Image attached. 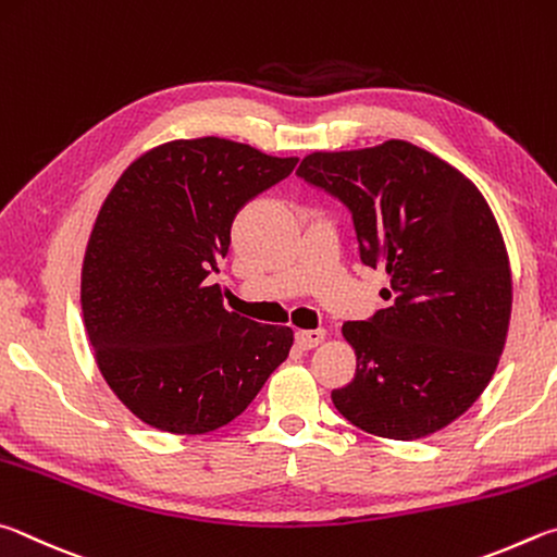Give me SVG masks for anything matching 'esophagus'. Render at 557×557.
<instances>
[{
	"instance_id": "obj_1",
	"label": "esophagus",
	"mask_w": 557,
	"mask_h": 557,
	"mask_svg": "<svg viewBox=\"0 0 557 557\" xmlns=\"http://www.w3.org/2000/svg\"><path fill=\"white\" fill-rule=\"evenodd\" d=\"M325 339V330H298L296 345L300 349H313Z\"/></svg>"
}]
</instances>
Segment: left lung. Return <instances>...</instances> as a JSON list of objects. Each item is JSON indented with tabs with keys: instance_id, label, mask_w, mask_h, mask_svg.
Returning <instances> with one entry per match:
<instances>
[{
	"instance_id": "1",
	"label": "left lung",
	"mask_w": 557,
	"mask_h": 557,
	"mask_svg": "<svg viewBox=\"0 0 557 557\" xmlns=\"http://www.w3.org/2000/svg\"><path fill=\"white\" fill-rule=\"evenodd\" d=\"M298 175L347 205L359 259L392 281V306L343 325L357 374L335 408L392 441L450 425L492 382L509 333V253L484 195L401 139L308 153Z\"/></svg>"
}]
</instances>
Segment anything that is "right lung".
Wrapping results in <instances>:
<instances>
[{
	"label": "right lung",
	"instance_id": "right-lung-1",
	"mask_svg": "<svg viewBox=\"0 0 557 557\" xmlns=\"http://www.w3.org/2000/svg\"><path fill=\"white\" fill-rule=\"evenodd\" d=\"M298 159L202 136L141 153L107 195L81 304L97 367L146 425L202 435L234 421L290 352L294 330L230 313L208 276L244 205Z\"/></svg>",
	"mask_w": 557,
	"mask_h": 557
}]
</instances>
